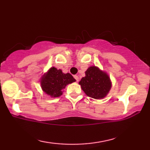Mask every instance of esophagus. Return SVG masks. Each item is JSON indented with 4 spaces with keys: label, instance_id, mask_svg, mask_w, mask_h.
Segmentation results:
<instances>
[{
    "label": "esophagus",
    "instance_id": "1",
    "mask_svg": "<svg viewBox=\"0 0 150 150\" xmlns=\"http://www.w3.org/2000/svg\"><path fill=\"white\" fill-rule=\"evenodd\" d=\"M74 78L76 79V81H79V77H78L77 75H74Z\"/></svg>",
    "mask_w": 150,
    "mask_h": 150
}]
</instances>
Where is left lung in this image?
<instances>
[{
  "mask_svg": "<svg viewBox=\"0 0 150 150\" xmlns=\"http://www.w3.org/2000/svg\"><path fill=\"white\" fill-rule=\"evenodd\" d=\"M79 84L86 95L95 99L106 97L112 87L108 73L95 65L88 68L85 71V77L81 79Z\"/></svg>",
  "mask_w": 150,
  "mask_h": 150,
  "instance_id": "1",
  "label": "left lung"
}]
</instances>
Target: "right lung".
I'll return each instance as SVG.
<instances>
[{
    "label": "right lung",
    "instance_id": "add662e5",
    "mask_svg": "<svg viewBox=\"0 0 150 150\" xmlns=\"http://www.w3.org/2000/svg\"><path fill=\"white\" fill-rule=\"evenodd\" d=\"M75 81L70 73H64L62 69L52 67L40 78V86L45 94L57 98L62 95L66 86Z\"/></svg>",
    "mask_w": 150,
    "mask_h": 150
}]
</instances>
